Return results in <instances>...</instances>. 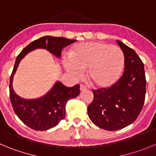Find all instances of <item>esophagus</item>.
Segmentation results:
<instances>
[{"label": "esophagus", "mask_w": 156, "mask_h": 156, "mask_svg": "<svg viewBox=\"0 0 156 156\" xmlns=\"http://www.w3.org/2000/svg\"><path fill=\"white\" fill-rule=\"evenodd\" d=\"M87 90V87L83 84H80V90Z\"/></svg>", "instance_id": "obj_1"}]
</instances>
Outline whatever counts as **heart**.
I'll list each match as a JSON object with an SVG mask.
<instances>
[{"label":"heart","mask_w":156,"mask_h":156,"mask_svg":"<svg viewBox=\"0 0 156 156\" xmlns=\"http://www.w3.org/2000/svg\"><path fill=\"white\" fill-rule=\"evenodd\" d=\"M70 62L66 67L79 79L87 70L88 80L94 85L107 87L114 84L124 69L125 57L119 47L103 42H84L75 45L69 52Z\"/></svg>","instance_id":"obj_1"}]
</instances>
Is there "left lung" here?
Instances as JSON below:
<instances>
[{"instance_id":"8db88e82","label":"left lung","mask_w":156,"mask_h":156,"mask_svg":"<svg viewBox=\"0 0 156 156\" xmlns=\"http://www.w3.org/2000/svg\"><path fill=\"white\" fill-rule=\"evenodd\" d=\"M125 57L124 72L108 88L93 90L87 114L95 125L106 130L126 127L138 117L144 103L146 79L144 63L132 48L116 41Z\"/></svg>"}]
</instances>
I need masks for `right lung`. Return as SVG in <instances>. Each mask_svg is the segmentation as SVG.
<instances>
[{"label": "right lung", "mask_w": 156, "mask_h": 156, "mask_svg": "<svg viewBox=\"0 0 156 156\" xmlns=\"http://www.w3.org/2000/svg\"><path fill=\"white\" fill-rule=\"evenodd\" d=\"M75 41L64 37L45 36L30 43L16 58L9 83L11 103L17 116L31 129L42 131L57 126L65 118L67 101L79 95L80 85L68 87L57 82L44 97L36 100H25L19 97L12 88V79L18 66L27 53L36 48H45L57 57H60L62 48Z\"/></svg>", "instance_id": "add662e5"}]
</instances>
